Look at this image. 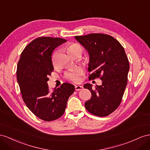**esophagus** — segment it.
<instances>
[{
  "mask_svg": "<svg viewBox=\"0 0 150 150\" xmlns=\"http://www.w3.org/2000/svg\"><path fill=\"white\" fill-rule=\"evenodd\" d=\"M75 88L76 91H80V90H82L83 88V86H81V85H76L75 87Z\"/></svg>",
  "mask_w": 150,
  "mask_h": 150,
  "instance_id": "obj_1",
  "label": "esophagus"
}]
</instances>
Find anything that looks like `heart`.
<instances>
[{"instance_id": "heart-1", "label": "heart", "mask_w": 150, "mask_h": 150, "mask_svg": "<svg viewBox=\"0 0 150 150\" xmlns=\"http://www.w3.org/2000/svg\"><path fill=\"white\" fill-rule=\"evenodd\" d=\"M67 50L69 53L72 55L76 53H82V48L81 46L76 42H72V43L68 44L67 46ZM83 74V71L81 68L72 70L66 74V78L67 80L71 81L73 82L79 83L81 81V76Z\"/></svg>"}]
</instances>
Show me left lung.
<instances>
[{
    "instance_id": "8db88e82",
    "label": "left lung",
    "mask_w": 150,
    "mask_h": 150,
    "mask_svg": "<svg viewBox=\"0 0 150 150\" xmlns=\"http://www.w3.org/2000/svg\"><path fill=\"white\" fill-rule=\"evenodd\" d=\"M75 39L88 51L90 56L88 79L99 78L101 85L86 83L85 88L91 92V99L85 103L90 113L105 117L120 105L127 83L129 63L125 49L117 40L108 35L92 33L76 36Z\"/></svg>"
}]
</instances>
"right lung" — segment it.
Here are the masks:
<instances>
[{
    "mask_svg": "<svg viewBox=\"0 0 150 150\" xmlns=\"http://www.w3.org/2000/svg\"><path fill=\"white\" fill-rule=\"evenodd\" d=\"M66 41L59 38H38L25 47L18 63L17 80L24 103L36 116L45 121L62 116L68 98L75 91L74 85L68 83L50 91L47 83L54 70L51 54Z\"/></svg>",
    "mask_w": 150,
    "mask_h": 150,
    "instance_id": "right-lung-1",
    "label": "right lung"
}]
</instances>
